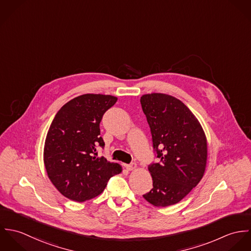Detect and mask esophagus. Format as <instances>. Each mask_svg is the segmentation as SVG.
Instances as JSON below:
<instances>
[{
	"label": "esophagus",
	"mask_w": 251,
	"mask_h": 251,
	"mask_svg": "<svg viewBox=\"0 0 251 251\" xmlns=\"http://www.w3.org/2000/svg\"><path fill=\"white\" fill-rule=\"evenodd\" d=\"M126 168L127 171H132V170H135L137 168V165L135 163H131V164H126Z\"/></svg>",
	"instance_id": "1"
}]
</instances>
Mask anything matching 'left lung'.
I'll list each match as a JSON object with an SVG mask.
<instances>
[{"mask_svg": "<svg viewBox=\"0 0 251 251\" xmlns=\"http://www.w3.org/2000/svg\"><path fill=\"white\" fill-rule=\"evenodd\" d=\"M140 102L159 159L148 167L153 187L143 197L155 207L171 206L183 199L205 174L206 134L193 113L172 96L147 94Z\"/></svg>", "mask_w": 251, "mask_h": 251, "instance_id": "1", "label": "left lung"}]
</instances>
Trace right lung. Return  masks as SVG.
Instances as JSON below:
<instances>
[{"label":"right lung","mask_w":251,"mask_h":251,"mask_svg":"<svg viewBox=\"0 0 251 251\" xmlns=\"http://www.w3.org/2000/svg\"><path fill=\"white\" fill-rule=\"evenodd\" d=\"M118 99L86 94L67 102L56 114L46 135L43 162L48 178L61 194L75 202L100 195L122 166L98 156L103 148L100 124Z\"/></svg>","instance_id":"1"}]
</instances>
